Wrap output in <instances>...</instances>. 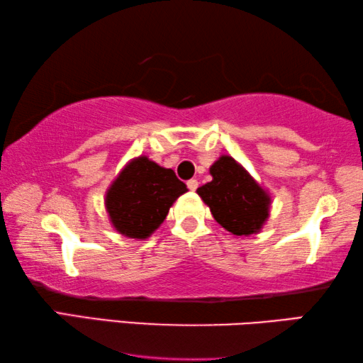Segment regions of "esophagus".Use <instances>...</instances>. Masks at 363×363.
<instances>
[{
	"mask_svg": "<svg viewBox=\"0 0 363 363\" xmlns=\"http://www.w3.org/2000/svg\"><path fill=\"white\" fill-rule=\"evenodd\" d=\"M186 185H188V188H189V191H196V188L199 186V182L194 180V178H191V180L186 182Z\"/></svg>",
	"mask_w": 363,
	"mask_h": 363,
	"instance_id": "obj_1",
	"label": "esophagus"
}]
</instances>
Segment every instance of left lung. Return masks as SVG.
Masks as SVG:
<instances>
[{"mask_svg": "<svg viewBox=\"0 0 363 363\" xmlns=\"http://www.w3.org/2000/svg\"><path fill=\"white\" fill-rule=\"evenodd\" d=\"M209 174L212 180L196 193L217 223L235 236L260 233L270 217V193L228 154H222L211 165Z\"/></svg>", "mask_w": 363, "mask_h": 363, "instance_id": "1", "label": "left lung"}]
</instances>
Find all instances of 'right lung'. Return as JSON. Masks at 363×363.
<instances>
[{"mask_svg": "<svg viewBox=\"0 0 363 363\" xmlns=\"http://www.w3.org/2000/svg\"><path fill=\"white\" fill-rule=\"evenodd\" d=\"M186 191L174 170L138 156L130 159L112 180L104 206L117 233L141 241L162 225L170 207Z\"/></svg>", "mask_w": 363, "mask_h": 363, "instance_id": "right-lung-1", "label": "right lung"}]
</instances>
